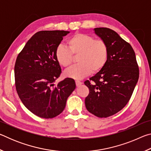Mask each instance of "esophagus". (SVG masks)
<instances>
[{
    "instance_id": "esophagus-1",
    "label": "esophagus",
    "mask_w": 151,
    "mask_h": 151,
    "mask_svg": "<svg viewBox=\"0 0 151 151\" xmlns=\"http://www.w3.org/2000/svg\"><path fill=\"white\" fill-rule=\"evenodd\" d=\"M75 83H76V85L77 86H80V85H82V83H81V81H76Z\"/></svg>"
}]
</instances>
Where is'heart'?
Listing matches in <instances>:
<instances>
[{
    "mask_svg": "<svg viewBox=\"0 0 151 151\" xmlns=\"http://www.w3.org/2000/svg\"><path fill=\"white\" fill-rule=\"evenodd\" d=\"M66 46L58 47L55 52L56 59L61 66H69L73 62V55H78V64L65 71L66 77L80 80L92 72H99L108 61L109 51L106 42L91 35L76 33L67 40Z\"/></svg>",
    "mask_w": 151,
    "mask_h": 151,
    "instance_id": "1",
    "label": "heart"
}]
</instances>
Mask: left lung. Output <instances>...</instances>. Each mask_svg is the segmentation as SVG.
<instances>
[{"label": "left lung", "mask_w": 151, "mask_h": 151, "mask_svg": "<svg viewBox=\"0 0 151 151\" xmlns=\"http://www.w3.org/2000/svg\"><path fill=\"white\" fill-rule=\"evenodd\" d=\"M94 31L106 42L109 55L103 69L84 83L89 89L85 106L94 115L106 118L129 101L139 80V68L131 45L115 31L108 28H96Z\"/></svg>", "instance_id": "1"}]
</instances>
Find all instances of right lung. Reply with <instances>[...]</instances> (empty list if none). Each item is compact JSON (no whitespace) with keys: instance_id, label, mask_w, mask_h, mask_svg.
I'll use <instances>...</instances> for the list:
<instances>
[{"instance_id":"right-lung-1","label":"right lung","mask_w":151,"mask_h":151,"mask_svg":"<svg viewBox=\"0 0 151 151\" xmlns=\"http://www.w3.org/2000/svg\"><path fill=\"white\" fill-rule=\"evenodd\" d=\"M65 30H42L32 36L19 52L14 65L15 86L20 101L35 115L43 119L58 116L76 88L73 78L54 84L61 68L55 52Z\"/></svg>"}]
</instances>
